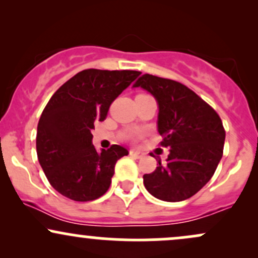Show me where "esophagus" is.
<instances>
[{
  "label": "esophagus",
  "instance_id": "esophagus-1",
  "mask_svg": "<svg viewBox=\"0 0 258 258\" xmlns=\"http://www.w3.org/2000/svg\"><path fill=\"white\" fill-rule=\"evenodd\" d=\"M130 155H131L132 158H135V159H142L144 156V153L132 149V150H130Z\"/></svg>",
  "mask_w": 258,
  "mask_h": 258
}]
</instances>
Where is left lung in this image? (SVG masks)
I'll return each mask as SVG.
<instances>
[{"mask_svg":"<svg viewBox=\"0 0 258 258\" xmlns=\"http://www.w3.org/2000/svg\"><path fill=\"white\" fill-rule=\"evenodd\" d=\"M153 94L159 104L160 146L168 148L166 164L144 174L147 190L160 200L177 203L193 197L214 176L223 155L220 115L194 91L174 80L144 74L133 84Z\"/></svg>","mask_w":258,"mask_h":258,"instance_id":"1","label":"left lung"}]
</instances>
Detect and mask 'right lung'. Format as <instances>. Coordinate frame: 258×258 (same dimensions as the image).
Returning a JSON list of instances; mask_svg holds the SVG:
<instances>
[{"mask_svg": "<svg viewBox=\"0 0 258 258\" xmlns=\"http://www.w3.org/2000/svg\"><path fill=\"white\" fill-rule=\"evenodd\" d=\"M135 70L86 69L68 80L44 106L37 125L36 152L49 184L74 201L106 193L115 164L128 154L112 144H92L96 121L105 120L111 103L139 76Z\"/></svg>", "mask_w": 258, "mask_h": 258, "instance_id": "right-lung-1", "label": "right lung"}]
</instances>
